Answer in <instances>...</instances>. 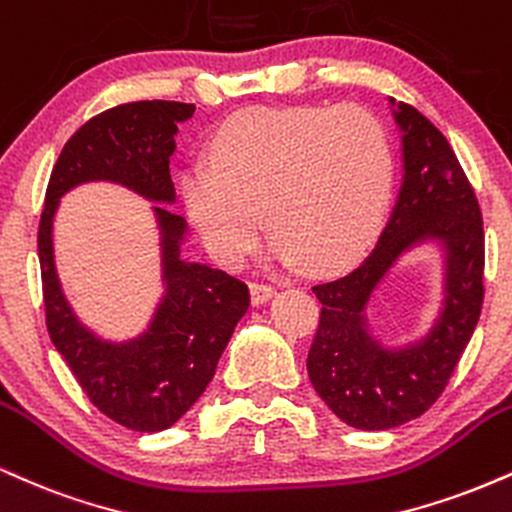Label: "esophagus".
Returning <instances> with one entry per match:
<instances>
[{
    "label": "esophagus",
    "mask_w": 512,
    "mask_h": 512,
    "mask_svg": "<svg viewBox=\"0 0 512 512\" xmlns=\"http://www.w3.org/2000/svg\"><path fill=\"white\" fill-rule=\"evenodd\" d=\"M273 297H275L273 285H263V282H254V285H251V302H254L256 306H263Z\"/></svg>",
    "instance_id": "1"
}]
</instances>
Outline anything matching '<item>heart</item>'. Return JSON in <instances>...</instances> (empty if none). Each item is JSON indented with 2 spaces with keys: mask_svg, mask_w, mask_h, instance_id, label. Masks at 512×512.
<instances>
[{
  "mask_svg": "<svg viewBox=\"0 0 512 512\" xmlns=\"http://www.w3.org/2000/svg\"><path fill=\"white\" fill-rule=\"evenodd\" d=\"M388 129L362 107L251 110L182 174L189 220L222 263L254 249L261 210L280 261L330 268L364 249L393 201Z\"/></svg>",
  "mask_w": 512,
  "mask_h": 512,
  "instance_id": "1",
  "label": "heart"
}]
</instances>
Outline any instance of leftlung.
<instances>
[{
	"label": "left lung",
	"instance_id": "left-lung-1",
	"mask_svg": "<svg viewBox=\"0 0 512 512\" xmlns=\"http://www.w3.org/2000/svg\"><path fill=\"white\" fill-rule=\"evenodd\" d=\"M400 131L402 184L371 254L352 273L314 287L321 323L306 359L311 386L335 417L386 431L422 417L448 386L484 299V227L479 203L446 136L422 112L390 98ZM442 266V297L430 326L388 346L368 306L389 273L414 250Z\"/></svg>",
	"mask_w": 512,
	"mask_h": 512
}]
</instances>
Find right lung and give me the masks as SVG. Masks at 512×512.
I'll list each match as a JSON object with an SVG mask.
<instances>
[{"mask_svg":"<svg viewBox=\"0 0 512 512\" xmlns=\"http://www.w3.org/2000/svg\"><path fill=\"white\" fill-rule=\"evenodd\" d=\"M186 102H126L86 122L54 165L38 232L42 297L50 338L88 400L112 422L155 434L191 410L213 381L234 328L249 309V287L225 270L182 256L189 225L177 201L170 158L179 124L194 117ZM124 185L154 203L161 286L147 328L124 341L86 327L61 290L53 263V215L81 183Z\"/></svg>","mask_w":512,"mask_h":512,"instance_id":"add662e5","label":"right lung"}]
</instances>
